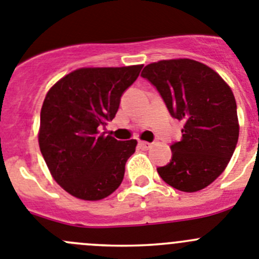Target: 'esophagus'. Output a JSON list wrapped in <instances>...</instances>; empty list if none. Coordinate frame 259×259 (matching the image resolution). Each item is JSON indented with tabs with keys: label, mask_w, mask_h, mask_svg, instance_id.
<instances>
[{
	"label": "esophagus",
	"mask_w": 259,
	"mask_h": 259,
	"mask_svg": "<svg viewBox=\"0 0 259 259\" xmlns=\"http://www.w3.org/2000/svg\"><path fill=\"white\" fill-rule=\"evenodd\" d=\"M139 147H141L142 149H144V151H147V149L151 148L152 144L148 143V142H139Z\"/></svg>",
	"instance_id": "34e87169"
}]
</instances>
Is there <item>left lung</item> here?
<instances>
[{
    "mask_svg": "<svg viewBox=\"0 0 259 259\" xmlns=\"http://www.w3.org/2000/svg\"><path fill=\"white\" fill-rule=\"evenodd\" d=\"M142 76L156 87L171 115L184 124L180 142L171 146L170 163L157 172L181 192L204 189L224 172L238 143L233 91L213 69L190 59L152 62Z\"/></svg>",
    "mask_w": 259,
    "mask_h": 259,
    "instance_id": "1",
    "label": "left lung"
}]
</instances>
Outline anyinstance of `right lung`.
<instances>
[{"mask_svg": "<svg viewBox=\"0 0 259 259\" xmlns=\"http://www.w3.org/2000/svg\"><path fill=\"white\" fill-rule=\"evenodd\" d=\"M142 67H80L46 94L38 143L52 178L72 197L101 200L121 184L138 142L100 134V127L112 121Z\"/></svg>", "mask_w": 259, "mask_h": 259, "instance_id": "obj_1", "label": "right lung"}]
</instances>
